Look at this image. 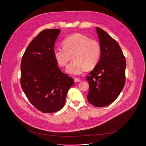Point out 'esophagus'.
Segmentation results:
<instances>
[{"label":"esophagus","mask_w":146,"mask_h":146,"mask_svg":"<svg viewBox=\"0 0 146 146\" xmlns=\"http://www.w3.org/2000/svg\"><path fill=\"white\" fill-rule=\"evenodd\" d=\"M80 81H81V80L78 78H74V82L75 83H78V82H80Z\"/></svg>","instance_id":"esophagus-1"}]
</instances>
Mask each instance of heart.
<instances>
[{
  "mask_svg": "<svg viewBox=\"0 0 146 146\" xmlns=\"http://www.w3.org/2000/svg\"><path fill=\"white\" fill-rule=\"evenodd\" d=\"M101 55L100 44L79 33L67 37L63 41V47L54 49V58L61 66H66L72 56L74 61L68 65L66 71L74 75L82 74L87 68H94L99 62Z\"/></svg>",
  "mask_w": 146,
  "mask_h": 146,
  "instance_id": "1",
  "label": "heart"
}]
</instances>
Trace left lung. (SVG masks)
Wrapping results in <instances>:
<instances>
[{"label":"left lung","instance_id":"8db88e82","mask_svg":"<svg viewBox=\"0 0 146 146\" xmlns=\"http://www.w3.org/2000/svg\"><path fill=\"white\" fill-rule=\"evenodd\" d=\"M101 55L98 64L86 77L87 96L90 104L102 107L112 104L119 96L125 82V57L118 42L97 27Z\"/></svg>","mask_w":146,"mask_h":146}]
</instances>
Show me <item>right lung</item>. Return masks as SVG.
I'll return each instance as SVG.
<instances>
[{
  "mask_svg": "<svg viewBox=\"0 0 146 146\" xmlns=\"http://www.w3.org/2000/svg\"><path fill=\"white\" fill-rule=\"evenodd\" d=\"M60 29L41 31L28 45L21 63V87L29 101L42 112L53 113L65 104L74 83L63 73L54 56V44Z\"/></svg>",
  "mask_w": 146,
  "mask_h": 146,
  "instance_id": "1",
  "label": "right lung"
}]
</instances>
